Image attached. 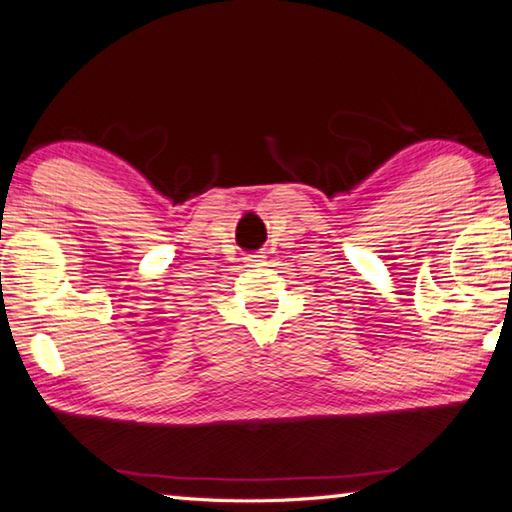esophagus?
<instances>
[{"mask_svg":"<svg viewBox=\"0 0 512 512\" xmlns=\"http://www.w3.org/2000/svg\"><path fill=\"white\" fill-rule=\"evenodd\" d=\"M246 264L248 266H262L264 264V257L262 255H248L246 257Z\"/></svg>","mask_w":512,"mask_h":512,"instance_id":"1","label":"esophagus"}]
</instances>
